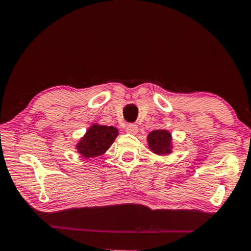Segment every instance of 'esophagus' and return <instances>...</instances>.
I'll use <instances>...</instances> for the list:
<instances>
[{
    "mask_svg": "<svg viewBox=\"0 0 251 251\" xmlns=\"http://www.w3.org/2000/svg\"><path fill=\"white\" fill-rule=\"evenodd\" d=\"M126 132L129 134H136L138 132V127L135 124H128L126 126Z\"/></svg>",
    "mask_w": 251,
    "mask_h": 251,
    "instance_id": "1",
    "label": "esophagus"
}]
</instances>
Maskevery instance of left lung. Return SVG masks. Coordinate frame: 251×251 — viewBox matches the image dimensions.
Instances as JSON below:
<instances>
[{
    "label": "left lung",
    "instance_id": "1",
    "mask_svg": "<svg viewBox=\"0 0 251 251\" xmlns=\"http://www.w3.org/2000/svg\"><path fill=\"white\" fill-rule=\"evenodd\" d=\"M171 134L164 129L153 130L147 136L151 151L158 155H165L171 152Z\"/></svg>",
    "mask_w": 251,
    "mask_h": 251
}]
</instances>
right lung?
Returning a JSON list of instances; mask_svg holds the SVG:
<instances>
[{
	"label": "right lung",
	"mask_w": 251,
	"mask_h": 251,
	"mask_svg": "<svg viewBox=\"0 0 251 251\" xmlns=\"http://www.w3.org/2000/svg\"><path fill=\"white\" fill-rule=\"evenodd\" d=\"M117 135L118 130L113 126L93 125L77 144L78 152L86 158L99 156L109 149Z\"/></svg>",
	"instance_id": "obj_1"
}]
</instances>
